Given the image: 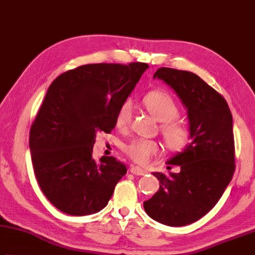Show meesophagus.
I'll return each mask as SVG.
<instances>
[{"instance_id": "1", "label": "esophagus", "mask_w": 255, "mask_h": 255, "mask_svg": "<svg viewBox=\"0 0 255 255\" xmlns=\"http://www.w3.org/2000/svg\"><path fill=\"white\" fill-rule=\"evenodd\" d=\"M130 171L133 173V175H135V176H143V175H145V173H146V171L144 170V169H142L140 167H135V166H131Z\"/></svg>"}]
</instances>
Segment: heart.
<instances>
[{
    "label": "heart",
    "mask_w": 255,
    "mask_h": 255,
    "mask_svg": "<svg viewBox=\"0 0 255 255\" xmlns=\"http://www.w3.org/2000/svg\"><path fill=\"white\" fill-rule=\"evenodd\" d=\"M146 110L161 124V131L164 137L171 145H181L188 137V131L184 124L175 120L179 115V107L173 98L164 92H151L143 100ZM133 114L131 101H125L118 111L115 122L119 128H124L130 123ZM159 146L153 141L134 139L125 145L127 152L135 162L144 164L149 162L153 154L158 152Z\"/></svg>",
    "instance_id": "obj_1"
}]
</instances>
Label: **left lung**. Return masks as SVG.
<instances>
[{"label":"left lung","mask_w":255,"mask_h":255,"mask_svg":"<svg viewBox=\"0 0 255 255\" xmlns=\"http://www.w3.org/2000/svg\"><path fill=\"white\" fill-rule=\"evenodd\" d=\"M153 78L172 88L186 107L191 141L167 161L179 172H153L160 187L143 207L161 224L185 226L206 215L232 180L233 118L224 97L196 74L162 67Z\"/></svg>","instance_id":"obj_1"}]
</instances>
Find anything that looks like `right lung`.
Masks as SVG:
<instances>
[{"instance_id": "right-lung-1", "label": "right lung", "mask_w": 255, "mask_h": 255, "mask_svg": "<svg viewBox=\"0 0 255 255\" xmlns=\"http://www.w3.org/2000/svg\"><path fill=\"white\" fill-rule=\"evenodd\" d=\"M143 62L77 67L49 86L30 130L34 175L53 206L73 216L104 208L128 169L113 157L93 159L97 132L110 133L142 74Z\"/></svg>"}]
</instances>
